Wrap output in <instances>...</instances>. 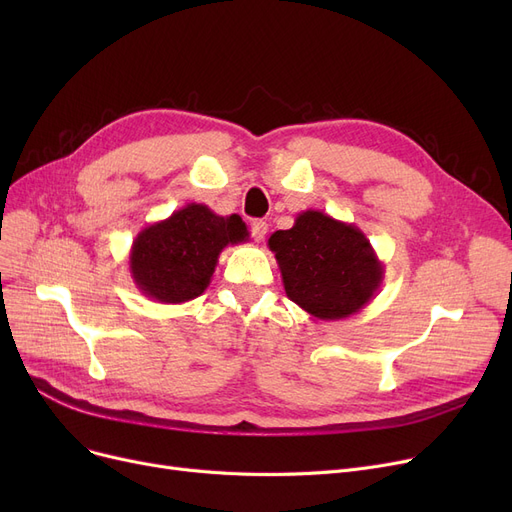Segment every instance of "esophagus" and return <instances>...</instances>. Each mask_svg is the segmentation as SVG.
<instances>
[{
    "label": "esophagus",
    "mask_w": 512,
    "mask_h": 512,
    "mask_svg": "<svg viewBox=\"0 0 512 512\" xmlns=\"http://www.w3.org/2000/svg\"><path fill=\"white\" fill-rule=\"evenodd\" d=\"M265 234H267V222H263V220H253V222H251V236H253L257 242H261V240L265 238Z\"/></svg>",
    "instance_id": "34e87169"
}]
</instances>
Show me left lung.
Segmentation results:
<instances>
[{
  "label": "left lung",
  "instance_id": "8db88e82",
  "mask_svg": "<svg viewBox=\"0 0 512 512\" xmlns=\"http://www.w3.org/2000/svg\"><path fill=\"white\" fill-rule=\"evenodd\" d=\"M276 255L286 297L315 319L336 321L359 313L378 294L384 263L369 238L332 215L307 209L290 230L267 240Z\"/></svg>",
  "mask_w": 512,
  "mask_h": 512
}]
</instances>
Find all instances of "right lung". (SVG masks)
Segmentation results:
<instances>
[{"label": "right lung", "instance_id": "1", "mask_svg": "<svg viewBox=\"0 0 512 512\" xmlns=\"http://www.w3.org/2000/svg\"><path fill=\"white\" fill-rule=\"evenodd\" d=\"M247 238L249 230L240 215L224 218L203 203H188L132 240L130 276L155 303L193 301L209 286L220 253Z\"/></svg>", "mask_w": 512, "mask_h": 512}]
</instances>
